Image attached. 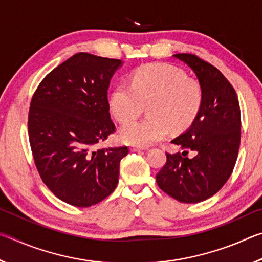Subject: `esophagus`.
<instances>
[{
  "label": "esophagus",
  "mask_w": 262,
  "mask_h": 262,
  "mask_svg": "<svg viewBox=\"0 0 262 262\" xmlns=\"http://www.w3.org/2000/svg\"><path fill=\"white\" fill-rule=\"evenodd\" d=\"M130 151H142V150H147V147H139V145H132L129 148Z\"/></svg>",
  "instance_id": "esophagus-1"
}]
</instances>
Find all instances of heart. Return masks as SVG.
Returning a JSON list of instances; mask_svg holds the SVG:
<instances>
[{
  "mask_svg": "<svg viewBox=\"0 0 262 262\" xmlns=\"http://www.w3.org/2000/svg\"><path fill=\"white\" fill-rule=\"evenodd\" d=\"M202 86L183 70L166 63L143 66L130 75L129 84H118L111 92L108 107L120 123L138 117L145 104L149 115L144 121L123 126L119 136L129 144L148 145L172 130L187 128L200 112Z\"/></svg>",
  "mask_w": 262,
  "mask_h": 262,
  "instance_id": "b5f03b06",
  "label": "heart"
}]
</instances>
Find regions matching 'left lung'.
Listing matches in <instances>:
<instances>
[{
  "label": "left lung",
  "mask_w": 262,
  "mask_h": 262,
  "mask_svg": "<svg viewBox=\"0 0 262 262\" xmlns=\"http://www.w3.org/2000/svg\"><path fill=\"white\" fill-rule=\"evenodd\" d=\"M174 57L196 75L203 101L192 126L171 142L184 152H166L156 181L176 200L198 203L219 192L232 173L241 145V107L231 83L209 62L190 53ZM189 151L195 154L193 159L187 157Z\"/></svg>",
  "instance_id": "obj_1"
}]
</instances>
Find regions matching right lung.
Listing matches in <instances>:
<instances>
[{"instance_id":"1","label":"right lung","mask_w":262,"mask_h":262,"mask_svg":"<svg viewBox=\"0 0 262 262\" xmlns=\"http://www.w3.org/2000/svg\"><path fill=\"white\" fill-rule=\"evenodd\" d=\"M121 60L77 53L48 73L31 99L28 129L39 176L66 203L86 208L118 185L127 147L94 150L117 130L107 91Z\"/></svg>"}]
</instances>
